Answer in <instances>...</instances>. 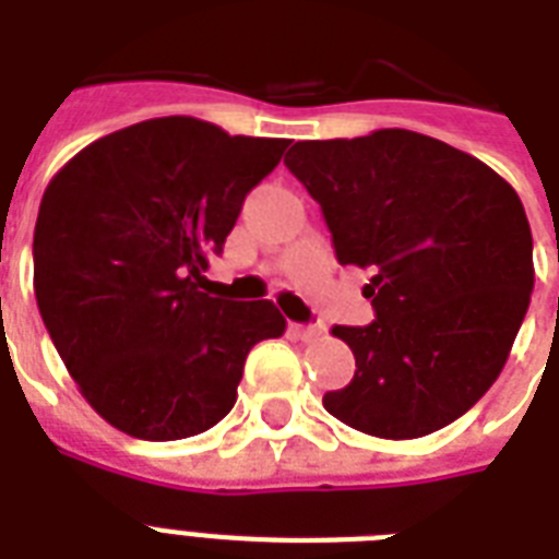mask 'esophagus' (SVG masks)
<instances>
[{"label":"esophagus","instance_id":"esophagus-1","mask_svg":"<svg viewBox=\"0 0 559 559\" xmlns=\"http://www.w3.org/2000/svg\"><path fill=\"white\" fill-rule=\"evenodd\" d=\"M289 331H293V336H298L301 342H313L322 336V328H319V324H289Z\"/></svg>","mask_w":559,"mask_h":559}]
</instances>
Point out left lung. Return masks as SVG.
I'll return each instance as SVG.
<instances>
[{"label": "left lung", "instance_id": "obj_1", "mask_svg": "<svg viewBox=\"0 0 559 559\" xmlns=\"http://www.w3.org/2000/svg\"><path fill=\"white\" fill-rule=\"evenodd\" d=\"M284 165L322 205L340 263L373 272L362 296L377 319L333 328L357 371L324 408L389 441L459 420L502 373L528 313L520 193L476 156L397 127L296 142Z\"/></svg>", "mask_w": 559, "mask_h": 559}]
</instances>
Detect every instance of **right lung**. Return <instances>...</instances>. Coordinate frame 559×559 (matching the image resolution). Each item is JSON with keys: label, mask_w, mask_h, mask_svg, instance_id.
Here are the masks:
<instances>
[{"label": "right lung", "mask_w": 559, "mask_h": 559, "mask_svg": "<svg viewBox=\"0 0 559 559\" xmlns=\"http://www.w3.org/2000/svg\"><path fill=\"white\" fill-rule=\"evenodd\" d=\"M287 144L151 118L83 147L48 182L34 296L66 371L109 426L142 441L205 432L235 406L249 350L284 336L272 301L211 298L202 272Z\"/></svg>", "instance_id": "1"}]
</instances>
